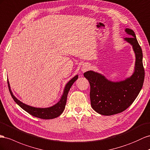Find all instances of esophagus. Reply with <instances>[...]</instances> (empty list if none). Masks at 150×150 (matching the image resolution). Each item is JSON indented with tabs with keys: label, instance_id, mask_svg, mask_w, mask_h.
<instances>
[{
	"label": "esophagus",
	"instance_id": "1",
	"mask_svg": "<svg viewBox=\"0 0 150 150\" xmlns=\"http://www.w3.org/2000/svg\"><path fill=\"white\" fill-rule=\"evenodd\" d=\"M89 68H90V66H89V64H83V66L81 67V71L83 72H86Z\"/></svg>",
	"mask_w": 150,
	"mask_h": 150
}]
</instances>
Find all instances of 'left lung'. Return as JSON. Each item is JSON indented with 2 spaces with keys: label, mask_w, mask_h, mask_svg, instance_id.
I'll use <instances>...</instances> for the list:
<instances>
[{
  "label": "left lung",
  "mask_w": 150,
  "mask_h": 150,
  "mask_svg": "<svg viewBox=\"0 0 150 150\" xmlns=\"http://www.w3.org/2000/svg\"><path fill=\"white\" fill-rule=\"evenodd\" d=\"M125 32L131 37L124 40L132 46L135 54L134 70L132 75L122 81H112L93 71L84 73L90 84L91 107L103 115H112L124 111L135 100L143 87L144 70L142 50L134 32L129 28Z\"/></svg>",
  "instance_id": "obj_1"
}]
</instances>
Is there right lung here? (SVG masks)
Wrapping results in <instances>:
<instances>
[{"label": "right lung", "mask_w": 150, "mask_h": 150, "mask_svg": "<svg viewBox=\"0 0 150 150\" xmlns=\"http://www.w3.org/2000/svg\"><path fill=\"white\" fill-rule=\"evenodd\" d=\"M78 75L77 74L75 76H74L69 81H68V83L66 84L65 87H64L63 94L61 96V97H60L59 102L51 107L46 108L35 107L23 103L16 98L13 93V92H12L11 89L9 80L8 79L7 83L11 96L13 97L14 102L17 103L20 107L22 108L24 110H25L28 113V114H31V115L38 117V118H40L42 119H52L59 117L60 115H61L62 113L64 112L66 105L68 93L72 85L73 84V83L77 79H78Z\"/></svg>", "instance_id": "obj_1"}]
</instances>
